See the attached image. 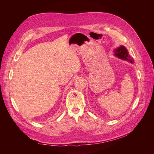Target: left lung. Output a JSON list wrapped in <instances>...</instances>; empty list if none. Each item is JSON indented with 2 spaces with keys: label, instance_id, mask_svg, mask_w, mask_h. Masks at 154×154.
<instances>
[{
  "label": "left lung",
  "instance_id": "8db88e82",
  "mask_svg": "<svg viewBox=\"0 0 154 154\" xmlns=\"http://www.w3.org/2000/svg\"><path fill=\"white\" fill-rule=\"evenodd\" d=\"M114 52H115V56H116L117 57L125 60H127V61L130 62V63H133V60L130 59L128 51L127 49H126L125 46L123 45L120 46V47H119L117 49H116L114 51Z\"/></svg>",
  "mask_w": 154,
  "mask_h": 154
}]
</instances>
